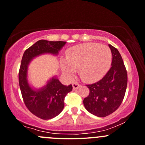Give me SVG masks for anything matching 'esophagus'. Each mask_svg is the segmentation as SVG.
Returning <instances> with one entry per match:
<instances>
[{
	"mask_svg": "<svg viewBox=\"0 0 145 145\" xmlns=\"http://www.w3.org/2000/svg\"><path fill=\"white\" fill-rule=\"evenodd\" d=\"M72 85H73V89H74V90H76V89H78V88H80V86H81V85H80V84H78V83H73Z\"/></svg>",
	"mask_w": 145,
	"mask_h": 145,
	"instance_id": "esophagus-1",
	"label": "esophagus"
}]
</instances>
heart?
Listing matches in <instances>:
<instances>
[{
  "instance_id": "b5f03b06",
  "label": "heart",
  "mask_w": 145,
  "mask_h": 145,
  "mask_svg": "<svg viewBox=\"0 0 145 145\" xmlns=\"http://www.w3.org/2000/svg\"><path fill=\"white\" fill-rule=\"evenodd\" d=\"M65 60L61 62L62 72L69 78L80 69L81 78L92 83L100 80L108 71L112 53L108 46L99 43H84L74 46L67 51Z\"/></svg>"
}]
</instances>
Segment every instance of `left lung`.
<instances>
[{
    "instance_id": "obj_1",
    "label": "left lung",
    "mask_w": 145,
    "mask_h": 145,
    "mask_svg": "<svg viewBox=\"0 0 145 145\" xmlns=\"http://www.w3.org/2000/svg\"><path fill=\"white\" fill-rule=\"evenodd\" d=\"M108 46L112 55V67L101 80L87 85L89 94L83 100L85 109L100 117L110 115L120 107L127 87V72L122 57L117 48L110 44Z\"/></svg>"
}]
</instances>
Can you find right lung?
<instances>
[{
	"label": "right lung",
	"mask_w": 145,
	"mask_h": 145,
	"mask_svg": "<svg viewBox=\"0 0 145 145\" xmlns=\"http://www.w3.org/2000/svg\"><path fill=\"white\" fill-rule=\"evenodd\" d=\"M66 42H50L39 40L25 50L21 60L19 73V82L24 103L33 115L50 120L57 116L65 106V97L72 90V85L60 83L57 76L51 77L46 84L40 88L30 85L28 79V67L31 61L44 54L57 56Z\"/></svg>",
	"instance_id": "add662e5"
}]
</instances>
